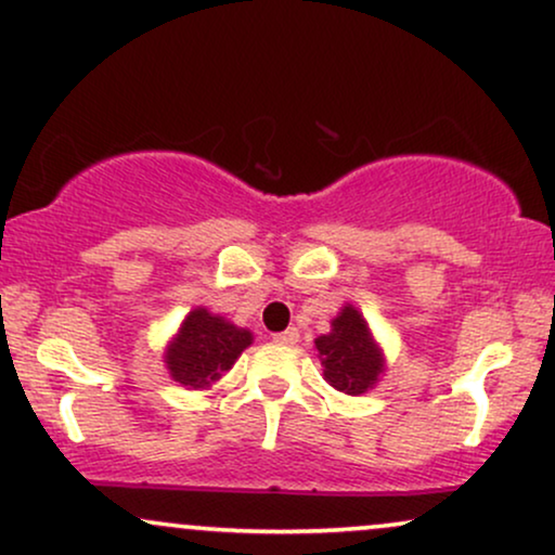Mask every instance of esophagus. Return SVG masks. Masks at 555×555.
I'll list each match as a JSON object with an SVG mask.
<instances>
[{
  "label": "esophagus",
  "instance_id": "1",
  "mask_svg": "<svg viewBox=\"0 0 555 555\" xmlns=\"http://www.w3.org/2000/svg\"><path fill=\"white\" fill-rule=\"evenodd\" d=\"M273 340L282 343V346H297V340H299V330H297V327L284 330V333H276V335H273Z\"/></svg>",
  "mask_w": 555,
  "mask_h": 555
}]
</instances>
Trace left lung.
Instances as JSON below:
<instances>
[{
	"label": "left lung",
	"instance_id": "8db88e82",
	"mask_svg": "<svg viewBox=\"0 0 555 555\" xmlns=\"http://www.w3.org/2000/svg\"><path fill=\"white\" fill-rule=\"evenodd\" d=\"M330 333L314 340L320 353L322 376L333 389L359 397L378 382L384 371V353L371 335L369 322L353 305H346L330 322Z\"/></svg>",
	"mask_w": 555,
	"mask_h": 555
}]
</instances>
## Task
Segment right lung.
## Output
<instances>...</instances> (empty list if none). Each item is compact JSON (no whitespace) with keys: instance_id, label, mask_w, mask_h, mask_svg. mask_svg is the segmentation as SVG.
Listing matches in <instances>:
<instances>
[{"instance_id":"obj_1","label":"right lung","mask_w":555,"mask_h":555,"mask_svg":"<svg viewBox=\"0 0 555 555\" xmlns=\"http://www.w3.org/2000/svg\"><path fill=\"white\" fill-rule=\"evenodd\" d=\"M250 343H254L250 330L235 327L220 314L196 307L186 314L177 338L166 348V369L173 382L192 389H207L233 369L237 356Z\"/></svg>"}]
</instances>
